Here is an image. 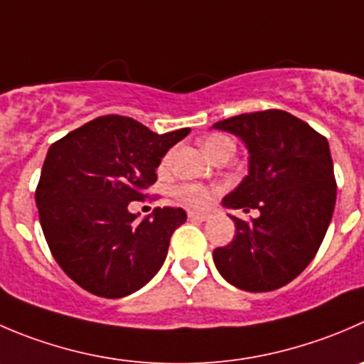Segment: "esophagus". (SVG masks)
Wrapping results in <instances>:
<instances>
[{
	"label": "esophagus",
	"instance_id": "obj_1",
	"mask_svg": "<svg viewBox=\"0 0 364 364\" xmlns=\"http://www.w3.org/2000/svg\"><path fill=\"white\" fill-rule=\"evenodd\" d=\"M188 217L192 218V220H208V215L199 213V211H188Z\"/></svg>",
	"mask_w": 364,
	"mask_h": 364
}]
</instances>
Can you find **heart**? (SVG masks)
<instances>
[{
	"label": "heart",
	"mask_w": 364,
	"mask_h": 364,
	"mask_svg": "<svg viewBox=\"0 0 364 364\" xmlns=\"http://www.w3.org/2000/svg\"><path fill=\"white\" fill-rule=\"evenodd\" d=\"M225 146H232L231 139L225 135H218V133L210 135L206 140H204V151H206L210 156ZM171 156L172 153H167L164 156V160H161L160 164L161 171H165V168L168 167V164H171ZM218 192H220V188H217V186H204V185H197V183H185V185H179L178 188L174 190L176 197H178L181 203L188 204V206L192 208H197V210H203V208L210 206Z\"/></svg>",
	"instance_id": "b5f03b06"
}]
</instances>
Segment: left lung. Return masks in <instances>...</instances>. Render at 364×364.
I'll use <instances>...</instances> for the list:
<instances>
[{
    "mask_svg": "<svg viewBox=\"0 0 364 364\" xmlns=\"http://www.w3.org/2000/svg\"><path fill=\"white\" fill-rule=\"evenodd\" d=\"M240 136L249 149V176L222 204L257 210L232 218L236 235L213 250L220 276L245 291L284 287L311 263L336 204L329 142L308 122L283 110L235 115L213 126Z\"/></svg>",
    "mask_w": 364,
    "mask_h": 364,
    "instance_id": "left-lung-1",
    "label": "left lung"
}]
</instances>
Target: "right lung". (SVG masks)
Masks as SVG:
<instances>
[{"label": "right lung", "mask_w": 364, "mask_h": 364, "mask_svg": "<svg viewBox=\"0 0 364 364\" xmlns=\"http://www.w3.org/2000/svg\"><path fill=\"white\" fill-rule=\"evenodd\" d=\"M190 128L158 135L121 115H103L51 144L35 190L42 231L56 263L83 290L121 299L149 283L186 213L156 208L136 222L161 158Z\"/></svg>", "instance_id": "1"}]
</instances>
